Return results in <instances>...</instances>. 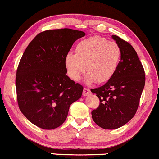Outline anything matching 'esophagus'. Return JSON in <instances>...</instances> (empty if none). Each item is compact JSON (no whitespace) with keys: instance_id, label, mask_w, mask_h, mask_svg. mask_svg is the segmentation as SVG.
Instances as JSON below:
<instances>
[{"instance_id":"34e87169","label":"esophagus","mask_w":159,"mask_h":159,"mask_svg":"<svg viewBox=\"0 0 159 159\" xmlns=\"http://www.w3.org/2000/svg\"><path fill=\"white\" fill-rule=\"evenodd\" d=\"M90 93H91V91H90V89H89V88H86V87L84 88L83 95H84V96H87V95H89Z\"/></svg>"}]
</instances>
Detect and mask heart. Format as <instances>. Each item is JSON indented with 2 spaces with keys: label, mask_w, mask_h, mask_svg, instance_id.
<instances>
[{
  "label": "heart",
  "mask_w": 159,
  "mask_h": 159,
  "mask_svg": "<svg viewBox=\"0 0 159 159\" xmlns=\"http://www.w3.org/2000/svg\"><path fill=\"white\" fill-rule=\"evenodd\" d=\"M121 58V49L115 41H108L100 36H92L76 45L75 54L68 53L64 64L68 75L78 81L84 72H87L85 81L91 84L104 83L117 71ZM86 66L85 67V66Z\"/></svg>",
  "instance_id": "1"
}]
</instances>
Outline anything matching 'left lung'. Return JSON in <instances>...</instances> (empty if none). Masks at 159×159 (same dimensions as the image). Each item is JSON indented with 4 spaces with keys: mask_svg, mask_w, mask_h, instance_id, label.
Returning a JSON list of instances; mask_svg holds the SVG:
<instances>
[{
    "mask_svg": "<svg viewBox=\"0 0 159 159\" xmlns=\"http://www.w3.org/2000/svg\"><path fill=\"white\" fill-rule=\"evenodd\" d=\"M112 38L121 49L119 66L104 86L91 89L100 100L98 107L92 111V117L106 129L121 127L133 118L145 84L144 68L134 48L117 35Z\"/></svg>",
    "mask_w": 159,
    "mask_h": 159,
    "instance_id": "1",
    "label": "left lung"
}]
</instances>
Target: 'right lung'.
<instances>
[{
    "mask_svg": "<svg viewBox=\"0 0 159 159\" xmlns=\"http://www.w3.org/2000/svg\"><path fill=\"white\" fill-rule=\"evenodd\" d=\"M84 35L71 29L47 30L24 51L17 70V99L22 113L37 127H60L70 105L81 97L84 87L66 75L64 58L74 42Z\"/></svg>",
    "mask_w": 159,
    "mask_h": 159,
    "instance_id": "right-lung-1",
    "label": "right lung"
}]
</instances>
